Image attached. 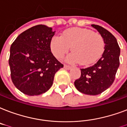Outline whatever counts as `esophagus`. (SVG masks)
I'll return each instance as SVG.
<instances>
[{
    "label": "esophagus",
    "mask_w": 127,
    "mask_h": 127,
    "mask_svg": "<svg viewBox=\"0 0 127 127\" xmlns=\"http://www.w3.org/2000/svg\"><path fill=\"white\" fill-rule=\"evenodd\" d=\"M64 68L66 69H70L71 68V66H70V65H69L65 64L64 65Z\"/></svg>",
    "instance_id": "1"
}]
</instances>
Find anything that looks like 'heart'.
I'll return each instance as SVG.
<instances>
[{
    "label": "heart",
    "mask_w": 127,
    "mask_h": 127,
    "mask_svg": "<svg viewBox=\"0 0 127 127\" xmlns=\"http://www.w3.org/2000/svg\"><path fill=\"white\" fill-rule=\"evenodd\" d=\"M50 49L56 58L67 54L70 47L73 53L67 58L72 62L89 64L98 60L105 49V42L101 34L87 28L74 27L64 30L61 37L54 36Z\"/></svg>",
    "instance_id": "obj_1"
}]
</instances>
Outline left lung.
<instances>
[{"label":"left lung","instance_id":"8db88e82","mask_svg":"<svg viewBox=\"0 0 127 127\" xmlns=\"http://www.w3.org/2000/svg\"><path fill=\"white\" fill-rule=\"evenodd\" d=\"M103 38L105 44L102 57L95 65L81 69V76L74 82L79 91L90 95H99L114 82L119 66L120 48L117 39L103 27L91 24Z\"/></svg>","mask_w":127,"mask_h":127}]
</instances>
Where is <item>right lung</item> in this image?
Returning a JSON list of instances; mask_svg holds the SVG:
<instances>
[{
	"instance_id": "obj_1",
	"label": "right lung",
	"mask_w": 127,
	"mask_h": 127,
	"mask_svg": "<svg viewBox=\"0 0 127 127\" xmlns=\"http://www.w3.org/2000/svg\"><path fill=\"white\" fill-rule=\"evenodd\" d=\"M54 32L52 28L39 24L21 33L10 46L11 79L24 94L34 96L46 92L56 73L64 67L50 49Z\"/></svg>"
}]
</instances>
